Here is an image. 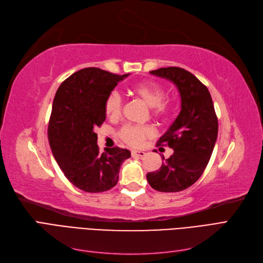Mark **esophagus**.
<instances>
[{
  "instance_id": "esophagus-1",
  "label": "esophagus",
  "mask_w": 263,
  "mask_h": 263,
  "mask_svg": "<svg viewBox=\"0 0 263 263\" xmlns=\"http://www.w3.org/2000/svg\"><path fill=\"white\" fill-rule=\"evenodd\" d=\"M146 155L145 151L142 150H132V156L133 157H144Z\"/></svg>"
}]
</instances>
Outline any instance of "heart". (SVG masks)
<instances>
[{
	"mask_svg": "<svg viewBox=\"0 0 263 263\" xmlns=\"http://www.w3.org/2000/svg\"><path fill=\"white\" fill-rule=\"evenodd\" d=\"M128 92L136 99L149 107L150 113L158 119L168 117L174 108V101L165 97V87L156 81H142L133 84ZM123 101L118 92L113 91L108 94L105 101V114L109 118H117L121 115ZM153 135V129L149 126H137L127 124L119 132L121 137L126 144L139 146L146 138Z\"/></svg>",
	"mask_w": 263,
	"mask_h": 263,
	"instance_id": "heart-1",
	"label": "heart"
}]
</instances>
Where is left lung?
Here are the masks:
<instances>
[{
    "mask_svg": "<svg viewBox=\"0 0 263 263\" xmlns=\"http://www.w3.org/2000/svg\"><path fill=\"white\" fill-rule=\"evenodd\" d=\"M177 85L181 110L157 146H169L173 155L160 169L147 173L150 186L159 192H180L200 179L208 165L218 134V121L211 93L189 71L168 67L150 71Z\"/></svg>",
    "mask_w": 263,
    "mask_h": 263,
    "instance_id": "1",
    "label": "left lung"
}]
</instances>
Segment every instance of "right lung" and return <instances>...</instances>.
<instances>
[{
  "label": "right lung",
  "instance_id": "right-lung-1",
  "mask_svg": "<svg viewBox=\"0 0 263 263\" xmlns=\"http://www.w3.org/2000/svg\"><path fill=\"white\" fill-rule=\"evenodd\" d=\"M118 76L99 68H85L61 83L54 95L48 139L55 161L66 178L84 192L99 193L117 184L122 163L130 151L119 147L100 153L97 127L104 123L105 101Z\"/></svg>",
  "mask_w": 263,
  "mask_h": 263
}]
</instances>
